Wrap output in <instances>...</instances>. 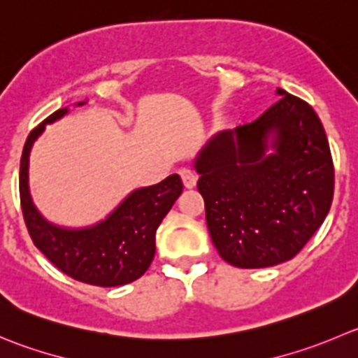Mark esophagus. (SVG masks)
I'll use <instances>...</instances> for the list:
<instances>
[{
    "instance_id": "1",
    "label": "esophagus",
    "mask_w": 358,
    "mask_h": 358,
    "mask_svg": "<svg viewBox=\"0 0 358 358\" xmlns=\"http://www.w3.org/2000/svg\"><path fill=\"white\" fill-rule=\"evenodd\" d=\"M179 176L182 179V185H185L186 189H192L196 186V173L189 169H181L179 170Z\"/></svg>"
}]
</instances>
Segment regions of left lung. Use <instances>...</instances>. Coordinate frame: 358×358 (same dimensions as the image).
<instances>
[{
  "label": "left lung",
  "instance_id": "8db88e82",
  "mask_svg": "<svg viewBox=\"0 0 358 358\" xmlns=\"http://www.w3.org/2000/svg\"><path fill=\"white\" fill-rule=\"evenodd\" d=\"M278 94L257 121L216 134L195 158L210 239L239 268L292 260L322 227L334 195L322 121L304 100Z\"/></svg>",
  "mask_w": 358,
  "mask_h": 358
}]
</instances>
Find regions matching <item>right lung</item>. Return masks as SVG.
Instances as JSON below:
<instances>
[{"label":"right lung","instance_id":"1","mask_svg":"<svg viewBox=\"0 0 358 358\" xmlns=\"http://www.w3.org/2000/svg\"><path fill=\"white\" fill-rule=\"evenodd\" d=\"M86 101H79L77 107ZM59 108L29 134L20 158L19 192L24 221L35 246L70 278L94 287H122L141 278L156 251V230L182 193L181 177L137 188L105 220L83 228L50 223L40 214L29 193V155L45 126L64 117Z\"/></svg>","mask_w":358,"mask_h":358}]
</instances>
